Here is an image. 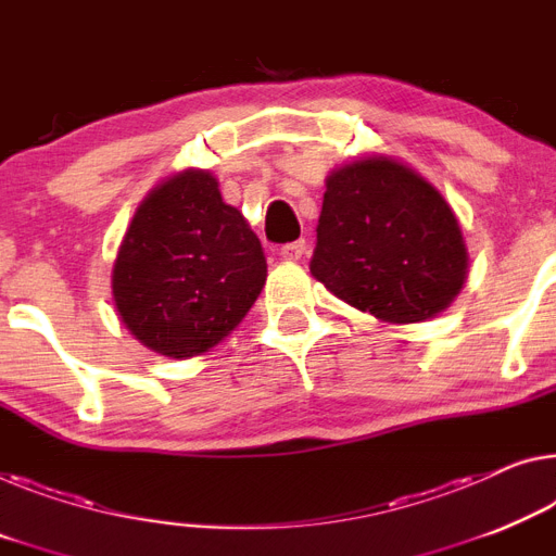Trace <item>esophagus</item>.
Instances as JSON below:
<instances>
[{
	"label": "esophagus",
	"instance_id": "1",
	"mask_svg": "<svg viewBox=\"0 0 556 556\" xmlns=\"http://www.w3.org/2000/svg\"><path fill=\"white\" fill-rule=\"evenodd\" d=\"M303 255H305V241L286 243L283 249H280V258H283V261H301Z\"/></svg>",
	"mask_w": 556,
	"mask_h": 556
}]
</instances>
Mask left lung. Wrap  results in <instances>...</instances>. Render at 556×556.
Instances as JSON below:
<instances>
[{"instance_id":"left-lung-1","label":"left lung","mask_w":556,"mask_h":556,"mask_svg":"<svg viewBox=\"0 0 556 556\" xmlns=\"http://www.w3.org/2000/svg\"><path fill=\"white\" fill-rule=\"evenodd\" d=\"M467 268L455 211L413 166L370 153L330 170L311 273L332 295L409 326L447 311Z\"/></svg>"}]
</instances>
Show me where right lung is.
<instances>
[{
	"label": "right lung",
	"instance_id": "right-lung-1",
	"mask_svg": "<svg viewBox=\"0 0 556 556\" xmlns=\"http://www.w3.org/2000/svg\"><path fill=\"white\" fill-rule=\"evenodd\" d=\"M266 276L258 236L224 201L218 178L208 168H184L136 208L111 270V293L141 345L186 361L238 328Z\"/></svg>",
	"mask_w": 556,
	"mask_h": 556
}]
</instances>
